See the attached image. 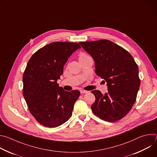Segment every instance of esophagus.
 <instances>
[{"label": "esophagus", "instance_id": "obj_1", "mask_svg": "<svg viewBox=\"0 0 157 157\" xmlns=\"http://www.w3.org/2000/svg\"><path fill=\"white\" fill-rule=\"evenodd\" d=\"M80 93H81V94H86V93H87L88 91L83 90V89H82V90H80Z\"/></svg>", "mask_w": 157, "mask_h": 157}]
</instances>
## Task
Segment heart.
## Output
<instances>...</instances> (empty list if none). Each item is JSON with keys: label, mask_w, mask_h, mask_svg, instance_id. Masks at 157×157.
Here are the masks:
<instances>
[{"label": "heart", "mask_w": 157, "mask_h": 157, "mask_svg": "<svg viewBox=\"0 0 157 157\" xmlns=\"http://www.w3.org/2000/svg\"><path fill=\"white\" fill-rule=\"evenodd\" d=\"M88 56L87 54H86V53H81L79 54V59H81V58H84V57H86V56Z\"/></svg>", "instance_id": "obj_1"}]
</instances>
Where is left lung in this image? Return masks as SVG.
<instances>
[{"label":"left lung","instance_id":"1","mask_svg":"<svg viewBox=\"0 0 157 157\" xmlns=\"http://www.w3.org/2000/svg\"><path fill=\"white\" fill-rule=\"evenodd\" d=\"M95 61V73L107 82L108 93L92 91L93 113L109 122L124 117L137 98L140 85L138 65L124 48L108 40L79 42Z\"/></svg>","mask_w":157,"mask_h":157}]
</instances>
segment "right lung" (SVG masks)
<instances>
[{
	"label": "right lung",
	"mask_w": 157,
	"mask_h": 157,
	"mask_svg": "<svg viewBox=\"0 0 157 157\" xmlns=\"http://www.w3.org/2000/svg\"><path fill=\"white\" fill-rule=\"evenodd\" d=\"M79 48L78 43L53 42L36 52L27 64L23 95L30 113L44 127H58L72 116L80 92L64 91L57 80L68 58Z\"/></svg>",
	"instance_id": "right-lung-1"
}]
</instances>
